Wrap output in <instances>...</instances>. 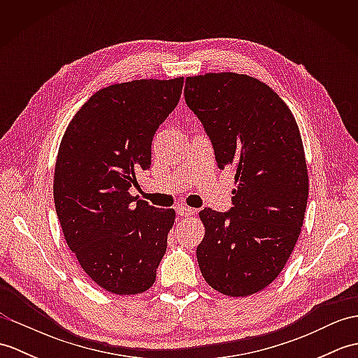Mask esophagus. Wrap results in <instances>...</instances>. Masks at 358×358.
<instances>
[{
	"mask_svg": "<svg viewBox=\"0 0 358 358\" xmlns=\"http://www.w3.org/2000/svg\"><path fill=\"white\" fill-rule=\"evenodd\" d=\"M175 210H177V214L180 217H189V215L195 214V210L192 208H187V206H177L175 208Z\"/></svg>",
	"mask_w": 358,
	"mask_h": 358,
	"instance_id": "1",
	"label": "esophagus"
}]
</instances>
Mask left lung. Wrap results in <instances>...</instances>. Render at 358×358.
<instances>
[{"instance_id":"obj_1","label":"left lung","mask_w":358,"mask_h":358,"mask_svg":"<svg viewBox=\"0 0 358 358\" xmlns=\"http://www.w3.org/2000/svg\"><path fill=\"white\" fill-rule=\"evenodd\" d=\"M185 100L237 185L229 210L200 212V271L218 292L252 295L278 277L305 220L309 178L299 126L285 101L249 75L187 77Z\"/></svg>"}]
</instances>
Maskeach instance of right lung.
Listing matches in <instances>:
<instances>
[{
	"label": "right lung",
	"instance_id": "1",
	"mask_svg": "<svg viewBox=\"0 0 358 358\" xmlns=\"http://www.w3.org/2000/svg\"><path fill=\"white\" fill-rule=\"evenodd\" d=\"M183 77L134 80L98 90L67 126L53 200L67 246L89 278L117 295L155 283L173 209L129 194L150 167L152 138L177 108Z\"/></svg>",
	"mask_w": 358,
	"mask_h": 358
}]
</instances>
